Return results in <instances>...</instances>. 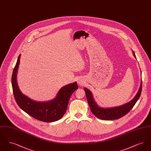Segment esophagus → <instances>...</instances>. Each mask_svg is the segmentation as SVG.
<instances>
[{
	"instance_id": "34e87169",
	"label": "esophagus",
	"mask_w": 151,
	"mask_h": 151,
	"mask_svg": "<svg viewBox=\"0 0 151 151\" xmlns=\"http://www.w3.org/2000/svg\"><path fill=\"white\" fill-rule=\"evenodd\" d=\"M78 83H79V84H80V85H81V84H82V83H81V81H79Z\"/></svg>"
}]
</instances>
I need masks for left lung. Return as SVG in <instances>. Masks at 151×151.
I'll list each match as a JSON object with an SVG mask.
<instances>
[{
    "instance_id": "left-lung-1",
    "label": "left lung",
    "mask_w": 151,
    "mask_h": 151,
    "mask_svg": "<svg viewBox=\"0 0 151 151\" xmlns=\"http://www.w3.org/2000/svg\"><path fill=\"white\" fill-rule=\"evenodd\" d=\"M134 57L136 58L134 52H133ZM142 89V81H141L140 86L137 93L136 96L129 102L118 107L112 108H101L98 106L94 102L92 93L88 89L84 88L86 94V99L88 101L91 111L97 118L103 120H114L117 119L127 114L131 109L134 107L137 101L139 99Z\"/></svg>"
}]
</instances>
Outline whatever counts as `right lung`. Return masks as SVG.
<instances>
[{
    "label": "right lung",
    "mask_w": 151,
    "mask_h": 151,
    "mask_svg": "<svg viewBox=\"0 0 151 151\" xmlns=\"http://www.w3.org/2000/svg\"><path fill=\"white\" fill-rule=\"evenodd\" d=\"M19 55L12 75V86L14 99L19 106L28 114L37 120L52 122L60 119L65 114L70 98L78 88L76 82L62 87L56 97L48 102H37L30 99L19 90L16 81V76L20 63Z\"/></svg>",
    "instance_id": "1"
}]
</instances>
